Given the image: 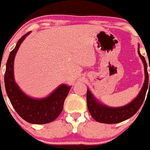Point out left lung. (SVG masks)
I'll list each match as a JSON object with an SVG mask.
<instances>
[{
  "mask_svg": "<svg viewBox=\"0 0 150 150\" xmlns=\"http://www.w3.org/2000/svg\"><path fill=\"white\" fill-rule=\"evenodd\" d=\"M138 53L139 57L142 59V62L144 64L145 69V81L141 89L139 94L129 104L126 105L125 106L119 107V108H110L106 105H102L96 100L94 96H92L89 90L87 91V106L89 111L92 117L96 121L101 122V123L107 124H115L119 123L126 119H129L134 115L139 109L145 99L146 91L150 88V80L149 84V75L147 71V64L145 59L144 56L139 53L138 49ZM150 69V65H149Z\"/></svg>",
  "mask_w": 150,
  "mask_h": 150,
  "instance_id": "8db88e82",
  "label": "left lung"
}]
</instances>
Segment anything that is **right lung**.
Wrapping results in <instances>:
<instances>
[{
  "instance_id": "add662e5",
  "label": "right lung",
  "mask_w": 150,
  "mask_h": 150,
  "mask_svg": "<svg viewBox=\"0 0 150 150\" xmlns=\"http://www.w3.org/2000/svg\"><path fill=\"white\" fill-rule=\"evenodd\" d=\"M29 33L21 38L10 53L4 74V85L10 102L21 117L30 123L45 124L54 121L60 115L71 87L62 85L48 97L42 99H34L21 92L14 79V60L21 44Z\"/></svg>"
}]
</instances>
